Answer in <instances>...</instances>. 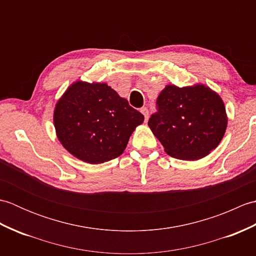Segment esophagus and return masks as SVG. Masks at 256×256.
<instances>
[{"instance_id": "1", "label": "esophagus", "mask_w": 256, "mask_h": 256, "mask_svg": "<svg viewBox=\"0 0 256 256\" xmlns=\"http://www.w3.org/2000/svg\"><path fill=\"white\" fill-rule=\"evenodd\" d=\"M140 112H142L143 113V116H144V118H145V122L146 121H148V108H146V106H143L142 108H140Z\"/></svg>"}]
</instances>
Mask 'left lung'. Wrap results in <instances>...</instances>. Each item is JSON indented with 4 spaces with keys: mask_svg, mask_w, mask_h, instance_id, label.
Listing matches in <instances>:
<instances>
[{
    "mask_svg": "<svg viewBox=\"0 0 256 256\" xmlns=\"http://www.w3.org/2000/svg\"><path fill=\"white\" fill-rule=\"evenodd\" d=\"M156 108L148 126L166 153L175 158H202L224 138L228 123L226 108L208 86H167L157 98Z\"/></svg>",
    "mask_w": 256,
    "mask_h": 256,
    "instance_id": "1",
    "label": "left lung"
}]
</instances>
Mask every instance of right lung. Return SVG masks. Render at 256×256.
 Segmentation results:
<instances>
[{
  "label": "right lung",
  "instance_id": "obj_1",
  "mask_svg": "<svg viewBox=\"0 0 256 256\" xmlns=\"http://www.w3.org/2000/svg\"><path fill=\"white\" fill-rule=\"evenodd\" d=\"M144 116L106 84H74L57 102L54 123L69 153L90 164L121 155Z\"/></svg>",
  "mask_w": 256,
  "mask_h": 256
}]
</instances>
